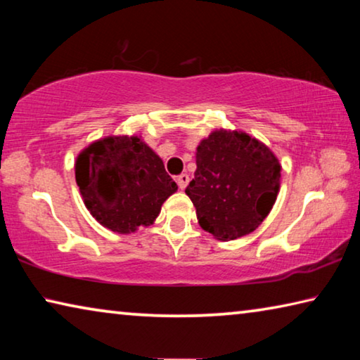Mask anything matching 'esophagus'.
<instances>
[{"instance_id":"1","label":"esophagus","mask_w":360,"mask_h":360,"mask_svg":"<svg viewBox=\"0 0 360 360\" xmlns=\"http://www.w3.org/2000/svg\"><path fill=\"white\" fill-rule=\"evenodd\" d=\"M178 186H179V188L181 191H184V188L187 187V184H188V181H191V178H188V174H186V173H182L181 176H178Z\"/></svg>"}]
</instances>
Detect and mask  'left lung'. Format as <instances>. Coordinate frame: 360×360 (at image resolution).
I'll use <instances>...</instances> for the list:
<instances>
[{"label": "left lung", "mask_w": 360, "mask_h": 360, "mask_svg": "<svg viewBox=\"0 0 360 360\" xmlns=\"http://www.w3.org/2000/svg\"><path fill=\"white\" fill-rule=\"evenodd\" d=\"M186 193L200 227L230 241L252 233L270 214L281 184L271 149L245 131L219 129L200 141Z\"/></svg>", "instance_id": "left-lung-1"}]
</instances>
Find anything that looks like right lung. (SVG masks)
<instances>
[{"mask_svg":"<svg viewBox=\"0 0 360 360\" xmlns=\"http://www.w3.org/2000/svg\"><path fill=\"white\" fill-rule=\"evenodd\" d=\"M76 182L96 222L129 235L154 224L178 186L141 136H106L79 152Z\"/></svg>","mask_w":360,"mask_h":360,"instance_id":"add662e5","label":"right lung"}]
</instances>
